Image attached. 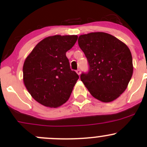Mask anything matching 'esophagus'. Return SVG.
Here are the masks:
<instances>
[{"instance_id": "esophagus-1", "label": "esophagus", "mask_w": 147, "mask_h": 147, "mask_svg": "<svg viewBox=\"0 0 147 147\" xmlns=\"http://www.w3.org/2000/svg\"><path fill=\"white\" fill-rule=\"evenodd\" d=\"M76 72H77V73H78V75H80V74H81V70H80V69H78V70L76 71Z\"/></svg>"}]
</instances>
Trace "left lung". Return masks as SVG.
I'll return each instance as SVG.
<instances>
[{"mask_svg":"<svg viewBox=\"0 0 147 147\" xmlns=\"http://www.w3.org/2000/svg\"><path fill=\"white\" fill-rule=\"evenodd\" d=\"M78 45L85 55L90 69L81 81L90 94L102 102H110L122 94L133 74L132 57L126 44L102 32L81 35Z\"/></svg>","mask_w":147,"mask_h":147,"instance_id":"obj_1","label":"left lung"}]
</instances>
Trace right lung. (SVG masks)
<instances>
[{
    "label": "right lung",
    "instance_id": "1",
    "mask_svg": "<svg viewBox=\"0 0 147 147\" xmlns=\"http://www.w3.org/2000/svg\"><path fill=\"white\" fill-rule=\"evenodd\" d=\"M77 40L78 35L47 37L26 57L23 82L32 98L41 105L55 108L70 97L79 76L71 70L66 52Z\"/></svg>",
    "mask_w": 147,
    "mask_h": 147
}]
</instances>
